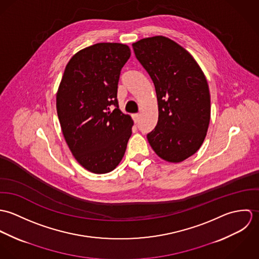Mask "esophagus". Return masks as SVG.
<instances>
[{
    "instance_id": "34e87169",
    "label": "esophagus",
    "mask_w": 259,
    "mask_h": 259,
    "mask_svg": "<svg viewBox=\"0 0 259 259\" xmlns=\"http://www.w3.org/2000/svg\"><path fill=\"white\" fill-rule=\"evenodd\" d=\"M133 118H134V121L137 123V122H139V120H140V113H135L134 115H133Z\"/></svg>"
}]
</instances>
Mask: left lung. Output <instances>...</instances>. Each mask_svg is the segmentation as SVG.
<instances>
[{"label":"left lung","instance_id":"obj_1","mask_svg":"<svg viewBox=\"0 0 259 259\" xmlns=\"http://www.w3.org/2000/svg\"><path fill=\"white\" fill-rule=\"evenodd\" d=\"M134 52L151 77L158 105L156 126L148 133L154 152L181 162L201 147L210 119V95L205 75L182 46L162 36L133 44Z\"/></svg>","mask_w":259,"mask_h":259}]
</instances>
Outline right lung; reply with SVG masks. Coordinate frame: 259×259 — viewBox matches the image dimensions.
<instances>
[{"label":"right lung","instance_id":"obj_1","mask_svg":"<svg viewBox=\"0 0 259 259\" xmlns=\"http://www.w3.org/2000/svg\"><path fill=\"white\" fill-rule=\"evenodd\" d=\"M130 57V48L118 42L88 47L70 60L57 93L65 140L77 162L94 174L113 170L132 136L134 121L118 109L116 98Z\"/></svg>","mask_w":259,"mask_h":259}]
</instances>
